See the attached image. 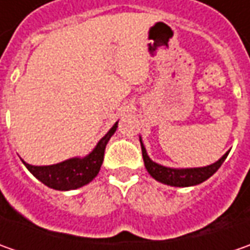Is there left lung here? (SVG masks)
<instances>
[{
    "label": "left lung",
    "instance_id": "1",
    "mask_svg": "<svg viewBox=\"0 0 250 250\" xmlns=\"http://www.w3.org/2000/svg\"><path fill=\"white\" fill-rule=\"evenodd\" d=\"M140 146H142V156H143L145 167L147 169V172L156 181L169 185V187H193V185H199V184L205 182L206 179H208L216 172L218 168L221 167V164L224 163V160L228 156V151H227L218 161L207 166V167L169 168L157 164L150 159L143 143H142V138H140Z\"/></svg>",
    "mask_w": 250,
    "mask_h": 250
}]
</instances>
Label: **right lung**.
<instances>
[{"mask_svg": "<svg viewBox=\"0 0 250 250\" xmlns=\"http://www.w3.org/2000/svg\"><path fill=\"white\" fill-rule=\"evenodd\" d=\"M117 128H118V122H115L114 126L105 133V136L101 138L97 146L91 150V153L82 159L73 157L53 166H30L24 163L23 160L22 163L40 182H43L45 187L51 189L72 190L82 188L97 177L104 160L105 146Z\"/></svg>", "mask_w": 250, "mask_h": 250, "instance_id": "1", "label": "right lung"}]
</instances>
